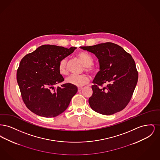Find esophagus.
<instances>
[{
  "instance_id": "obj_1",
  "label": "esophagus",
  "mask_w": 160,
  "mask_h": 160,
  "mask_svg": "<svg viewBox=\"0 0 160 160\" xmlns=\"http://www.w3.org/2000/svg\"><path fill=\"white\" fill-rule=\"evenodd\" d=\"M83 89V88H78V91H81Z\"/></svg>"
}]
</instances>
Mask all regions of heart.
Segmentation results:
<instances>
[{
	"instance_id": "b5f03b06",
	"label": "heart",
	"mask_w": 160,
	"mask_h": 160,
	"mask_svg": "<svg viewBox=\"0 0 160 160\" xmlns=\"http://www.w3.org/2000/svg\"><path fill=\"white\" fill-rule=\"evenodd\" d=\"M77 56L83 63L86 72L92 75L95 74L98 72V68L92 65L93 58L90 54L86 52H80L77 54ZM67 62V59L66 58H63L59 62V71L62 75H65L68 73ZM89 80L88 77L86 75H71L67 78L66 82L73 86L80 87L88 83Z\"/></svg>"
}]
</instances>
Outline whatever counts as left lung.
Instances as JSON below:
<instances>
[{"label":"left lung","mask_w":160,"mask_h":160,"mask_svg":"<svg viewBox=\"0 0 160 160\" xmlns=\"http://www.w3.org/2000/svg\"><path fill=\"white\" fill-rule=\"evenodd\" d=\"M80 48L94 54L99 62V72L92 82L93 93L89 99L92 109L104 115L121 111L128 104L138 81L132 56L112 42ZM105 83L106 87H99Z\"/></svg>","instance_id":"1"}]
</instances>
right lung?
I'll return each instance as SVG.
<instances>
[{
	"instance_id": "right-lung-1",
	"label": "right lung",
	"mask_w": 160,
	"mask_h": 160,
	"mask_svg": "<svg viewBox=\"0 0 160 160\" xmlns=\"http://www.w3.org/2000/svg\"><path fill=\"white\" fill-rule=\"evenodd\" d=\"M77 47L43 45L26 54L20 61L17 80L23 101L35 114L53 118L63 113L78 91L69 83L54 88L64 81L59 71V62Z\"/></svg>"
}]
</instances>
